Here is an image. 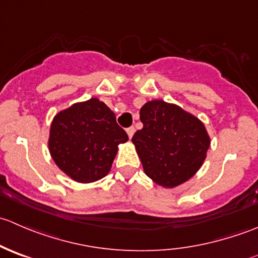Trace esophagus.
Segmentation results:
<instances>
[{"instance_id": "34e87169", "label": "esophagus", "mask_w": 258, "mask_h": 258, "mask_svg": "<svg viewBox=\"0 0 258 258\" xmlns=\"http://www.w3.org/2000/svg\"><path fill=\"white\" fill-rule=\"evenodd\" d=\"M126 132H127V135H128L130 139H132V136H134V134H135V127H128V128L126 130Z\"/></svg>"}]
</instances>
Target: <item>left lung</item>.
<instances>
[{"label": "left lung", "instance_id": "8db88e82", "mask_svg": "<svg viewBox=\"0 0 258 258\" xmlns=\"http://www.w3.org/2000/svg\"><path fill=\"white\" fill-rule=\"evenodd\" d=\"M144 123L132 137L146 175L166 188L188 181L204 163L210 147L205 124L194 114L162 100L140 111Z\"/></svg>", "mask_w": 258, "mask_h": 258}]
</instances>
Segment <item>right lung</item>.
I'll return each instance as SVG.
<instances>
[{
  "label": "right lung",
  "mask_w": 258,
  "mask_h": 258,
  "mask_svg": "<svg viewBox=\"0 0 258 258\" xmlns=\"http://www.w3.org/2000/svg\"><path fill=\"white\" fill-rule=\"evenodd\" d=\"M128 140L116 116L98 98L79 102L54 116L48 150L54 163L81 183L103 178L112 167L119 144Z\"/></svg>",
  "instance_id": "right-lung-1"
}]
</instances>
